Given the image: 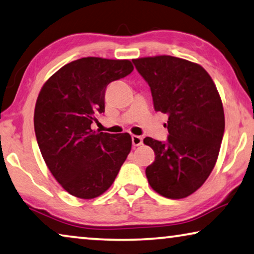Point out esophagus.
Wrapping results in <instances>:
<instances>
[{
  "instance_id": "34e87169",
  "label": "esophagus",
  "mask_w": 254,
  "mask_h": 254,
  "mask_svg": "<svg viewBox=\"0 0 254 254\" xmlns=\"http://www.w3.org/2000/svg\"><path fill=\"white\" fill-rule=\"evenodd\" d=\"M142 138L139 135H132V144H133L134 147H138L140 144H142Z\"/></svg>"
}]
</instances>
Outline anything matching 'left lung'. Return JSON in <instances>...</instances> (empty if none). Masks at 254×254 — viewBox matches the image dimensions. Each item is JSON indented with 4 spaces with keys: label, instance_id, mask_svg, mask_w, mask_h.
Segmentation results:
<instances>
[{
    "label": "left lung",
    "instance_id": "obj_1",
    "mask_svg": "<svg viewBox=\"0 0 254 254\" xmlns=\"http://www.w3.org/2000/svg\"><path fill=\"white\" fill-rule=\"evenodd\" d=\"M132 62L150 87L155 111L168 115L167 141L143 139L155 151L148 182L165 198H187L206 182L218 158L225 130L218 90L202 66L187 60L159 55Z\"/></svg>",
    "mask_w": 254,
    "mask_h": 254
}]
</instances>
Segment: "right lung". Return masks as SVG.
Instances as JSON below:
<instances>
[{"label": "right lung", "instance_id": "add662e5", "mask_svg": "<svg viewBox=\"0 0 254 254\" xmlns=\"http://www.w3.org/2000/svg\"><path fill=\"white\" fill-rule=\"evenodd\" d=\"M133 71L128 60L82 58L51 76L38 95L34 126L42 156L70 194L94 199L114 182L131 150L128 133L96 132L108 84Z\"/></svg>", "mask_w": 254, "mask_h": 254}]
</instances>
